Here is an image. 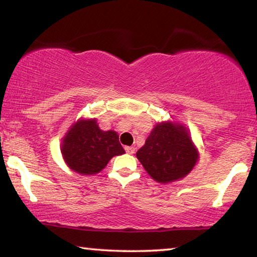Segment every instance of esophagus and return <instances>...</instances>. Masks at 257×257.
<instances>
[{
	"label": "esophagus",
	"instance_id": "34e87169",
	"mask_svg": "<svg viewBox=\"0 0 257 257\" xmlns=\"http://www.w3.org/2000/svg\"><path fill=\"white\" fill-rule=\"evenodd\" d=\"M124 151H125V153H128V154H134L135 153V147H133V146H125L124 147Z\"/></svg>",
	"mask_w": 257,
	"mask_h": 257
}]
</instances>
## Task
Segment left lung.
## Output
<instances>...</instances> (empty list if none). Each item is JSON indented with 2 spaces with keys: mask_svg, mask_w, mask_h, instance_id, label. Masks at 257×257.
Returning a JSON list of instances; mask_svg holds the SVG:
<instances>
[{
  "mask_svg": "<svg viewBox=\"0 0 257 257\" xmlns=\"http://www.w3.org/2000/svg\"><path fill=\"white\" fill-rule=\"evenodd\" d=\"M136 155L147 173L162 184L188 175L198 159L187 130L171 122L156 124Z\"/></svg>",
  "mask_w": 257,
  "mask_h": 257,
  "instance_id": "8db88e82",
  "label": "left lung"
}]
</instances>
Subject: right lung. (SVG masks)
Masks as SVG:
<instances>
[{
  "instance_id": "right-lung-1",
  "label": "right lung",
  "mask_w": 257,
  "mask_h": 257,
  "mask_svg": "<svg viewBox=\"0 0 257 257\" xmlns=\"http://www.w3.org/2000/svg\"><path fill=\"white\" fill-rule=\"evenodd\" d=\"M61 151L71 170L84 176L98 173L113 156L124 153L116 133L103 132L95 120L78 121L64 137Z\"/></svg>"
}]
</instances>
